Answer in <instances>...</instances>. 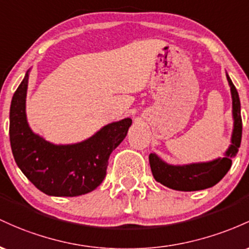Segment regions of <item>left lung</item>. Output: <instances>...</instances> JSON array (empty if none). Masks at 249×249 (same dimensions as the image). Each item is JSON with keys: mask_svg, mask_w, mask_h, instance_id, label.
<instances>
[{"mask_svg": "<svg viewBox=\"0 0 249 249\" xmlns=\"http://www.w3.org/2000/svg\"><path fill=\"white\" fill-rule=\"evenodd\" d=\"M227 80L231 87V100H233L234 119L231 144L227 152L225 153L223 158H219L216 160L185 164V166H172V164L162 161L154 153H152L149 155L150 169H152L153 177L161 185L175 189V191H201V189L215 186L227 174L231 166V158L236 155L242 136L241 106H240L239 94L228 75Z\"/></svg>", "mask_w": 249, "mask_h": 249, "instance_id": "1", "label": "left lung"}]
</instances>
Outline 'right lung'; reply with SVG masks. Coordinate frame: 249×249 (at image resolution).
<instances>
[{"label":"right lung","instance_id":"right-lung-1","mask_svg":"<svg viewBox=\"0 0 249 249\" xmlns=\"http://www.w3.org/2000/svg\"><path fill=\"white\" fill-rule=\"evenodd\" d=\"M29 71L10 105L9 136L13 155L28 180L52 196H79L94 191L106 178L109 156L124 141L132 120L124 119L75 144H53L33 133L27 122Z\"/></svg>","mask_w":249,"mask_h":249}]
</instances>
